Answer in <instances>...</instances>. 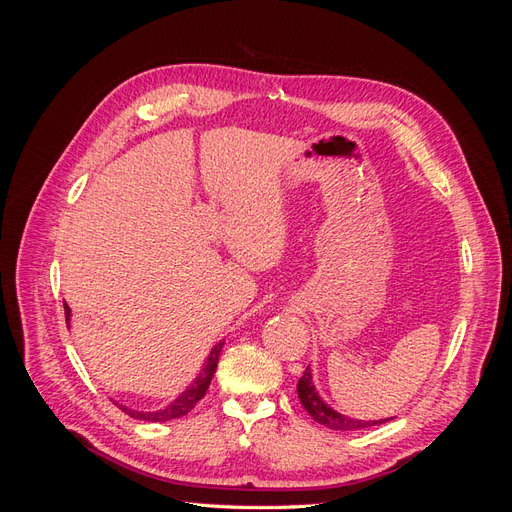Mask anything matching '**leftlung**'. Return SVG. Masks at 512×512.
Returning a JSON list of instances; mask_svg holds the SVG:
<instances>
[{
  "instance_id": "left-lung-1",
  "label": "left lung",
  "mask_w": 512,
  "mask_h": 512,
  "mask_svg": "<svg viewBox=\"0 0 512 512\" xmlns=\"http://www.w3.org/2000/svg\"><path fill=\"white\" fill-rule=\"evenodd\" d=\"M297 393L303 408L307 410V414L314 418L316 423L335 429V431H354V429H363V427H371V425H380L391 421V418H382V421H356V418H348L344 414H339L337 410H333L329 404H324L322 397L318 395L316 386L312 382V371L309 367L303 371V376L297 384Z\"/></svg>"
}]
</instances>
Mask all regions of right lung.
<instances>
[{"label":"right lung","mask_w":512,"mask_h":512,"mask_svg":"<svg viewBox=\"0 0 512 512\" xmlns=\"http://www.w3.org/2000/svg\"><path fill=\"white\" fill-rule=\"evenodd\" d=\"M64 309H66V322H68V327H70V307L64 303ZM222 346H224V342L211 350L203 371H200L198 378L173 401V404H168L166 408L153 410V412H138V410H130L126 406H119V408L126 412V414H130L132 418H138V421H149V423H164V421H173V418L185 416L198 404L200 399L205 397L209 384H211V378L215 374V367H218Z\"/></svg>","instance_id":"add662e5"}]
</instances>
